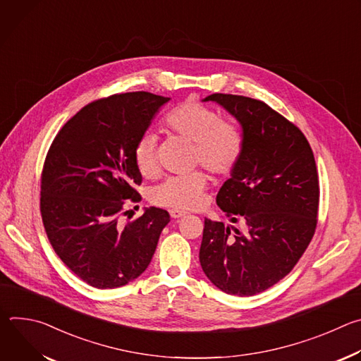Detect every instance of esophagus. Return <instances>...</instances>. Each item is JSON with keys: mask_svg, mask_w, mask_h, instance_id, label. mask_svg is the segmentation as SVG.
I'll use <instances>...</instances> for the list:
<instances>
[{"mask_svg": "<svg viewBox=\"0 0 361 361\" xmlns=\"http://www.w3.org/2000/svg\"><path fill=\"white\" fill-rule=\"evenodd\" d=\"M187 213L185 212H181V210H171L170 212V216H171V219H181V217H184Z\"/></svg>", "mask_w": 361, "mask_h": 361, "instance_id": "1", "label": "esophagus"}]
</instances>
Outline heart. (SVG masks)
Listing matches in <instances>:
<instances>
[{
    "label": "heart",
    "instance_id": "obj_1",
    "mask_svg": "<svg viewBox=\"0 0 361 361\" xmlns=\"http://www.w3.org/2000/svg\"><path fill=\"white\" fill-rule=\"evenodd\" d=\"M166 124L171 131L192 142V164H201L214 176L230 174L243 156L244 137L240 127L221 120L216 110L195 99L184 101L173 109L166 117ZM133 160L142 177H156L160 171L156 137L142 135L134 147ZM207 184L209 180L201 171L173 176L154 187L149 198L161 207L192 210L201 205Z\"/></svg>",
    "mask_w": 361,
    "mask_h": 361
}]
</instances>
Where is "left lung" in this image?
Instances as JSON below:
<instances>
[{"mask_svg":"<svg viewBox=\"0 0 361 361\" xmlns=\"http://www.w3.org/2000/svg\"><path fill=\"white\" fill-rule=\"evenodd\" d=\"M241 126L243 156L217 194V205L243 234L204 220L200 263L204 274L231 295H254L284 279L310 244L319 212V174L304 134L266 102L212 94Z\"/></svg>","mask_w":361,"mask_h":361,"instance_id":"1","label":"left lung"}]
</instances>
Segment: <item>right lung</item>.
I'll list each match as a JSON object with an SVG mask.
<instances>
[{"label":"right lung","mask_w":361,"mask_h":361,"mask_svg":"<svg viewBox=\"0 0 361 361\" xmlns=\"http://www.w3.org/2000/svg\"><path fill=\"white\" fill-rule=\"evenodd\" d=\"M169 101L145 91L92 101L47 152L39 198L47 237L63 263L95 288H117L141 276L170 221L166 210L149 207L120 223L124 200H141L134 147Z\"/></svg>","instance_id":"right-lung-1"}]
</instances>
